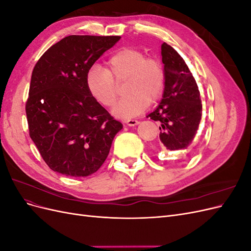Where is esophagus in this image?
I'll list each match as a JSON object with an SVG mask.
<instances>
[{
  "label": "esophagus",
  "mask_w": 251,
  "mask_h": 251,
  "mask_svg": "<svg viewBox=\"0 0 251 251\" xmlns=\"http://www.w3.org/2000/svg\"><path fill=\"white\" fill-rule=\"evenodd\" d=\"M126 124L128 126H134L139 125V121L138 120H134V119H127V120H126Z\"/></svg>",
  "instance_id": "esophagus-1"
}]
</instances>
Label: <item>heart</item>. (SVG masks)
<instances>
[{
	"mask_svg": "<svg viewBox=\"0 0 251 251\" xmlns=\"http://www.w3.org/2000/svg\"><path fill=\"white\" fill-rule=\"evenodd\" d=\"M126 94L113 110L120 118H133L146 111L149 103L158 101L163 95L166 74L158 58L147 57L135 48H123L110 56L107 67H91L86 74V85L91 96L105 108L115 104L118 85L124 81Z\"/></svg>",
	"mask_w": 251,
	"mask_h": 251,
	"instance_id": "b5f03b06",
	"label": "heart"
}]
</instances>
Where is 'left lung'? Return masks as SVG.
<instances>
[{
  "mask_svg": "<svg viewBox=\"0 0 251 251\" xmlns=\"http://www.w3.org/2000/svg\"><path fill=\"white\" fill-rule=\"evenodd\" d=\"M166 83L161 102L148 117L160 121V147L168 151L185 150L195 138L202 116L197 82L184 59L166 43L161 45Z\"/></svg>",
  "mask_w": 251,
  "mask_h": 251,
  "instance_id": "8db88e82",
  "label": "left lung"
}]
</instances>
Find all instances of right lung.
Segmentation results:
<instances>
[{
	"instance_id": "right-lung-1",
	"label": "right lung",
	"mask_w": 251,
	"mask_h": 251,
	"mask_svg": "<svg viewBox=\"0 0 251 251\" xmlns=\"http://www.w3.org/2000/svg\"><path fill=\"white\" fill-rule=\"evenodd\" d=\"M119 40L66 36L35 64L26 102L29 135L52 171L70 177L94 174L123 128L86 85L88 70Z\"/></svg>"
}]
</instances>
